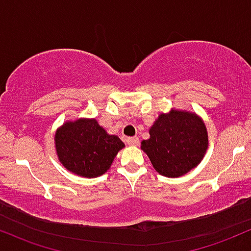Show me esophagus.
I'll list each match as a JSON object with an SVG mask.
<instances>
[{
	"label": "esophagus",
	"mask_w": 251,
	"mask_h": 251,
	"mask_svg": "<svg viewBox=\"0 0 251 251\" xmlns=\"http://www.w3.org/2000/svg\"><path fill=\"white\" fill-rule=\"evenodd\" d=\"M126 142H127V144L131 145V147H137V145L139 144V138H137V137H130V138L126 139Z\"/></svg>",
	"instance_id": "34e87169"
}]
</instances>
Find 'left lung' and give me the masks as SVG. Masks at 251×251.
I'll return each instance as SVG.
<instances>
[{"instance_id": "left-lung-1", "label": "left lung", "mask_w": 251, "mask_h": 251, "mask_svg": "<svg viewBox=\"0 0 251 251\" xmlns=\"http://www.w3.org/2000/svg\"><path fill=\"white\" fill-rule=\"evenodd\" d=\"M142 149L158 174L180 177L202 161L208 148L205 123L197 113L172 108L161 113Z\"/></svg>"}]
</instances>
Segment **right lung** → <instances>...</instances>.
Instances as JSON below:
<instances>
[{
  "mask_svg": "<svg viewBox=\"0 0 251 251\" xmlns=\"http://www.w3.org/2000/svg\"><path fill=\"white\" fill-rule=\"evenodd\" d=\"M54 148L65 169L82 177H98L112 166L125 144L115 134L107 133L98 120L79 118L65 121L54 134Z\"/></svg>",
  "mask_w": 251,
  "mask_h": 251,
  "instance_id": "obj_1",
  "label": "right lung"
}]
</instances>
